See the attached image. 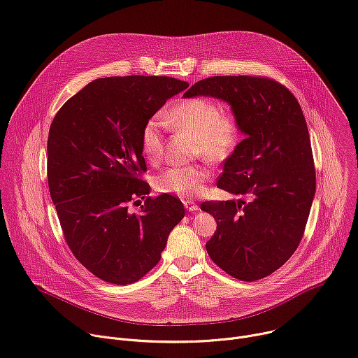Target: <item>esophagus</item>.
Listing matches in <instances>:
<instances>
[{
  "instance_id": "34e87169",
  "label": "esophagus",
  "mask_w": 358,
  "mask_h": 358,
  "mask_svg": "<svg viewBox=\"0 0 358 358\" xmlns=\"http://www.w3.org/2000/svg\"><path fill=\"white\" fill-rule=\"evenodd\" d=\"M183 206H185L186 210L190 211V213H194V211L199 210V206H197L194 201H192V200H185V201H183Z\"/></svg>"
}]
</instances>
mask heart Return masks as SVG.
Here are the masks:
<instances>
[{"label": "heart", "instance_id": "obj_1", "mask_svg": "<svg viewBox=\"0 0 358 358\" xmlns=\"http://www.w3.org/2000/svg\"><path fill=\"white\" fill-rule=\"evenodd\" d=\"M169 128L194 136L193 154L201 155L213 164L229 161L243 139V122L233 111H222L220 106L210 99L192 97L175 104L165 115ZM158 118H150L141 129V152L150 162H157L164 155V138ZM210 172L200 165L172 166L155 179L161 193L180 197L197 196Z\"/></svg>", "mask_w": 358, "mask_h": 358}]
</instances>
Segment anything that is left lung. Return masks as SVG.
<instances>
[{"label":"left lung","mask_w":358,"mask_h":358,"mask_svg":"<svg viewBox=\"0 0 358 358\" xmlns=\"http://www.w3.org/2000/svg\"><path fill=\"white\" fill-rule=\"evenodd\" d=\"M196 96L227 101L245 134L217 182L245 199L201 203L217 222L206 250L229 275L262 279L292 257L309 219L316 172L305 115L287 87L262 76L207 78L183 94Z\"/></svg>","instance_id":"obj_1"}]
</instances>
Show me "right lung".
Instances as JSON below:
<instances>
[{"label":"right lung","instance_id":"right-lung-1","mask_svg":"<svg viewBox=\"0 0 358 358\" xmlns=\"http://www.w3.org/2000/svg\"><path fill=\"white\" fill-rule=\"evenodd\" d=\"M168 76L97 79L56 113L48 136V183L64 240L97 278L128 285L161 259L185 207L150 185L139 135L168 99L187 89ZM145 198L139 213L127 203ZM135 203V201H134Z\"/></svg>","mask_w":358,"mask_h":358}]
</instances>
